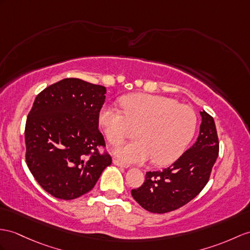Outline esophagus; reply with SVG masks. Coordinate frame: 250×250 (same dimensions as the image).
I'll return each mask as SVG.
<instances>
[{"label": "esophagus", "instance_id": "1", "mask_svg": "<svg viewBox=\"0 0 250 250\" xmlns=\"http://www.w3.org/2000/svg\"><path fill=\"white\" fill-rule=\"evenodd\" d=\"M112 162H113L114 166L120 167H122V168H127V167H128V166H127V164H125V163H123V162H121L119 159H113Z\"/></svg>", "mask_w": 250, "mask_h": 250}]
</instances>
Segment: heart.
<instances>
[{
	"mask_svg": "<svg viewBox=\"0 0 250 250\" xmlns=\"http://www.w3.org/2000/svg\"><path fill=\"white\" fill-rule=\"evenodd\" d=\"M123 111L105 106L100 123L111 144L139 137L136 141L118 146L114 154L128 163L151 159L156 166L177 160L195 133L197 117L193 109L169 97L153 94H131L121 101Z\"/></svg>",
	"mask_w": 250,
	"mask_h": 250,
	"instance_id": "b5f03b06",
	"label": "heart"
}]
</instances>
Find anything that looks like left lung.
<instances>
[{"instance_id":"obj_1","label":"left lung","mask_w":250,"mask_h":250,"mask_svg":"<svg viewBox=\"0 0 250 250\" xmlns=\"http://www.w3.org/2000/svg\"><path fill=\"white\" fill-rule=\"evenodd\" d=\"M199 136L172 166L147 172L143 185L131 190L136 202L149 212L167 213L185 206L202 192L209 181L218 156V137L214 120L200 111Z\"/></svg>"}]
</instances>
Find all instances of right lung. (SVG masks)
<instances>
[{"label": "right lung", "mask_w": 250, "mask_h": 250, "mask_svg": "<svg viewBox=\"0 0 250 250\" xmlns=\"http://www.w3.org/2000/svg\"><path fill=\"white\" fill-rule=\"evenodd\" d=\"M106 88L64 78L35 99L25 125V159L30 173L52 196L70 200L94 188L111 164L99 130Z\"/></svg>", "instance_id": "right-lung-1"}]
</instances>
